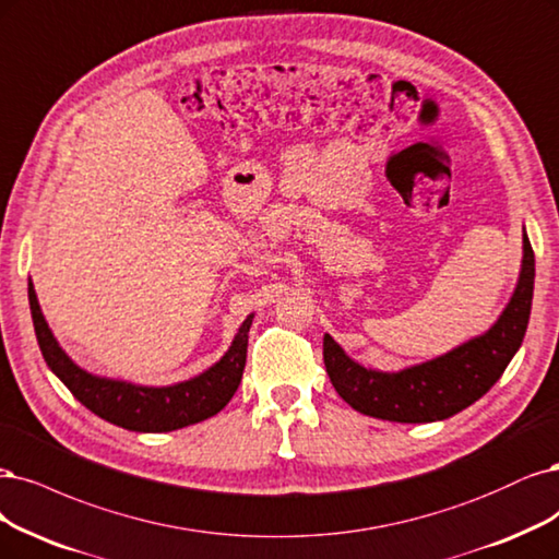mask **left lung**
I'll list each match as a JSON object with an SVG mask.
<instances>
[{
	"instance_id": "left-lung-1",
	"label": "left lung",
	"mask_w": 559,
	"mask_h": 559,
	"mask_svg": "<svg viewBox=\"0 0 559 559\" xmlns=\"http://www.w3.org/2000/svg\"><path fill=\"white\" fill-rule=\"evenodd\" d=\"M534 294V252L523 234L518 286L492 329L453 352L400 372L368 370L323 335V362L340 397L365 416L395 423L444 420L484 397L521 349Z\"/></svg>"
}]
</instances>
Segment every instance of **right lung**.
<instances>
[{"label": "right lung", "instance_id": "right-lung-1", "mask_svg": "<svg viewBox=\"0 0 559 559\" xmlns=\"http://www.w3.org/2000/svg\"><path fill=\"white\" fill-rule=\"evenodd\" d=\"M34 331L48 368L85 407L104 420L133 432H170L194 426L222 412L240 386L247 360V333L254 314H249L228 352L203 374L180 381L176 386H136L118 379L96 377L79 368L60 344L38 307L34 284H27Z\"/></svg>", "mask_w": 559, "mask_h": 559}]
</instances>
